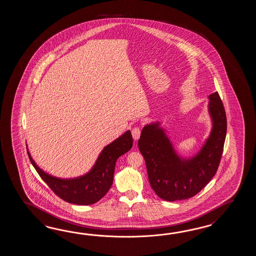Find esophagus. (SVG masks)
Listing matches in <instances>:
<instances>
[{"label": "esophagus", "instance_id": "esophagus-1", "mask_svg": "<svg viewBox=\"0 0 256 256\" xmlns=\"http://www.w3.org/2000/svg\"><path fill=\"white\" fill-rule=\"evenodd\" d=\"M140 134H141V129H140V127L136 126L134 128H132V138H134L136 141L139 139Z\"/></svg>", "mask_w": 256, "mask_h": 256}]
</instances>
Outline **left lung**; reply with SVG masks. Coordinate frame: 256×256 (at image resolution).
<instances>
[{
	"label": "left lung",
	"mask_w": 256,
	"mask_h": 256,
	"mask_svg": "<svg viewBox=\"0 0 256 256\" xmlns=\"http://www.w3.org/2000/svg\"><path fill=\"white\" fill-rule=\"evenodd\" d=\"M212 129L202 149L191 158L180 156L160 122L142 128L138 147L146 164L149 183L162 200L174 202L195 196L217 172L222 156L227 119L218 93L208 96Z\"/></svg>",
	"instance_id": "left-lung-1"
}]
</instances>
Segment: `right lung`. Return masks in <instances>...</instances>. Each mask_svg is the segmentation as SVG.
<instances>
[{"label": "right lung", "mask_w": 256, "mask_h": 256, "mask_svg": "<svg viewBox=\"0 0 256 256\" xmlns=\"http://www.w3.org/2000/svg\"><path fill=\"white\" fill-rule=\"evenodd\" d=\"M132 146L130 130L110 142L100 154L92 168L87 174L75 178H60L48 174L34 161L30 152L28 156L40 178L63 200L76 205H92L98 202L109 191L114 182L117 159Z\"/></svg>", "instance_id": "right-lung-1"}]
</instances>
